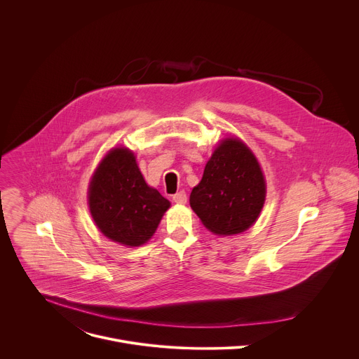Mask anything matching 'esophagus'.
I'll return each instance as SVG.
<instances>
[{"mask_svg":"<svg viewBox=\"0 0 359 359\" xmlns=\"http://www.w3.org/2000/svg\"><path fill=\"white\" fill-rule=\"evenodd\" d=\"M172 198H173V201L177 203V204H184V203L187 201V196H186L184 191H179V193L173 194Z\"/></svg>","mask_w":359,"mask_h":359,"instance_id":"obj_1","label":"esophagus"}]
</instances>
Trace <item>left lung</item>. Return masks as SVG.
I'll return each instance as SVG.
<instances>
[{"mask_svg":"<svg viewBox=\"0 0 359 359\" xmlns=\"http://www.w3.org/2000/svg\"><path fill=\"white\" fill-rule=\"evenodd\" d=\"M266 180L252 151L237 137L222 140L190 193V206L212 233L245 231L260 216Z\"/></svg>","mask_w":359,"mask_h":359,"instance_id":"1","label":"left lung"}]
</instances>
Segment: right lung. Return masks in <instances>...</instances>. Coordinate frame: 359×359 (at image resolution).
Returning <instances> with one entry per match:
<instances>
[{
  "label": "right lung",
  "mask_w": 359,
  "mask_h": 359,
  "mask_svg": "<svg viewBox=\"0 0 359 359\" xmlns=\"http://www.w3.org/2000/svg\"><path fill=\"white\" fill-rule=\"evenodd\" d=\"M90 216L112 241L137 247L155 234L170 201L146 184L133 151L112 149L96 168L88 190Z\"/></svg>",
  "instance_id": "right-lung-1"
}]
</instances>
